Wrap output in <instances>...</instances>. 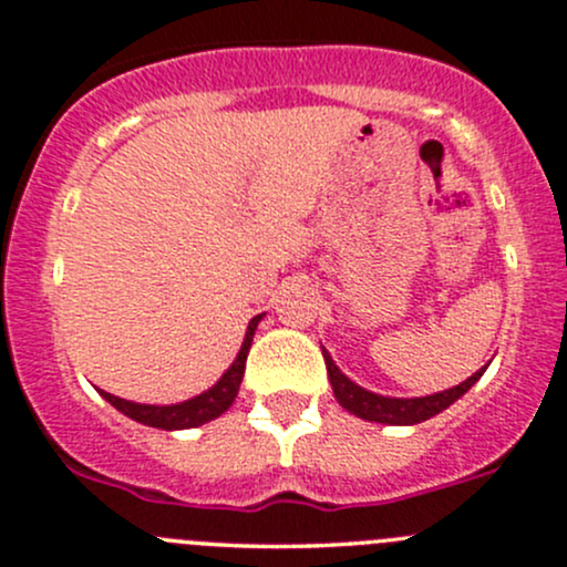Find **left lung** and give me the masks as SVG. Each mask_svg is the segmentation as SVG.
<instances>
[{
    "label": "left lung",
    "instance_id": "obj_1",
    "mask_svg": "<svg viewBox=\"0 0 567 567\" xmlns=\"http://www.w3.org/2000/svg\"><path fill=\"white\" fill-rule=\"evenodd\" d=\"M322 358H326V369H328V379H331V388L336 401L347 409V412L360 416V420L369 422H384V425H416V422H425L431 416L441 414L444 409H450L457 398H463L471 388L482 379L484 369H478L474 377H468L465 382L455 384L450 390H441V393L433 395H422V398H390V395H379L371 393V390L360 388L354 384L350 377H344L339 371V365L333 363V358L322 350Z\"/></svg>",
    "mask_w": 567,
    "mask_h": 567
}]
</instances>
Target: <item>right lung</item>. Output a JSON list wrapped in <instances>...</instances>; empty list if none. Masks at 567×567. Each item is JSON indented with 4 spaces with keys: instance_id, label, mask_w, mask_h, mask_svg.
I'll list each match as a JSON object with an SVG mask.
<instances>
[{
    "instance_id": "add662e5",
    "label": "right lung",
    "mask_w": 567,
    "mask_h": 567,
    "mask_svg": "<svg viewBox=\"0 0 567 567\" xmlns=\"http://www.w3.org/2000/svg\"><path fill=\"white\" fill-rule=\"evenodd\" d=\"M264 320V315H255L247 326L245 341H241V350L236 354V360L228 365V371L223 374L209 390H204L202 395L188 398L183 403H172V406H153V403H134L126 401V398H117L112 393H99L104 395V401H110L112 406L117 409L121 414L132 416L134 422H142L147 427H161V431H185V427H198L204 422L215 420L223 412H228V406L234 403L236 393H239L241 377H245V363H247V352H250L252 336L258 322Z\"/></svg>"
}]
</instances>
